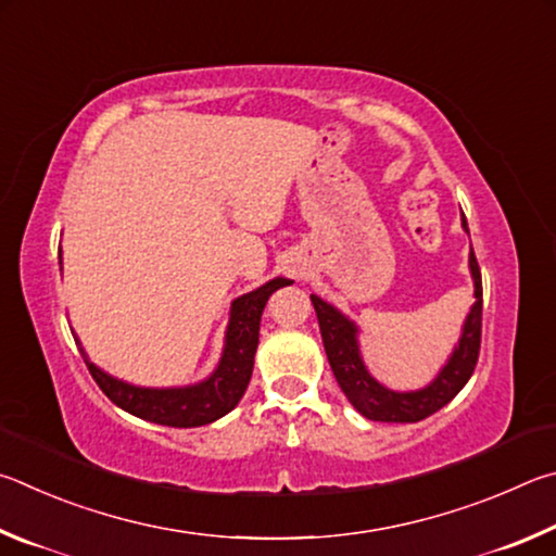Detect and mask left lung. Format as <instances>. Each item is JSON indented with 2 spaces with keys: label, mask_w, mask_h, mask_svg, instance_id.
<instances>
[{
  "label": "left lung",
  "mask_w": 556,
  "mask_h": 556,
  "mask_svg": "<svg viewBox=\"0 0 556 556\" xmlns=\"http://www.w3.org/2000/svg\"><path fill=\"white\" fill-rule=\"evenodd\" d=\"M462 227L469 233V224L462 212ZM469 270L473 280V305L469 307L462 325L459 342L454 344L446 364L437 371L430 383L417 391H393L386 383L368 371L362 356V329L352 317H346L342 309L329 305L319 295H309L317 313L323 344L332 366L339 388H342L346 401L358 413L376 422H420L425 417L440 410L452 397L462 391L469 381L476 362H479L481 349V313H483V288L481 270L476 263L473 249L469 253Z\"/></svg>",
  "instance_id": "obj_1"
}]
</instances>
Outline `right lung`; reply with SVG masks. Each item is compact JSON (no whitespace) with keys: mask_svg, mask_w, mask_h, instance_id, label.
Segmentation results:
<instances>
[{"mask_svg":"<svg viewBox=\"0 0 556 556\" xmlns=\"http://www.w3.org/2000/svg\"><path fill=\"white\" fill-rule=\"evenodd\" d=\"M58 263H61L63 268L61 253H58ZM290 283H293V280L273 278L261 288L233 300L217 366H214V371L207 378H202V381L190 386L149 388L126 383L122 378L106 374L104 368L92 364L80 339H77L75 332L73 337L97 386L102 388V393L110 397L116 407H122V410L155 425L202 427L231 413L233 407L239 405L243 393H247V386L253 374V356H256L258 346L263 307H266L268 298L276 293L278 288Z\"/></svg>","mask_w":556,"mask_h":556,"instance_id":"obj_1","label":"right lung"}]
</instances>
